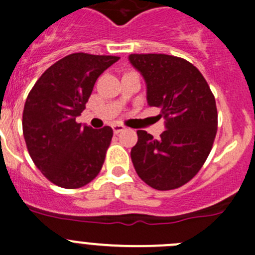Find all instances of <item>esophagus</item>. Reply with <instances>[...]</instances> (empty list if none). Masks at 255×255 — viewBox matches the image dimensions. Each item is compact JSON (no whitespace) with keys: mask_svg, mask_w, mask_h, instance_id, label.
Listing matches in <instances>:
<instances>
[{"mask_svg":"<svg viewBox=\"0 0 255 255\" xmlns=\"http://www.w3.org/2000/svg\"><path fill=\"white\" fill-rule=\"evenodd\" d=\"M113 130H114V134H119V132L125 130V126L120 125V124H115V125H113Z\"/></svg>","mask_w":255,"mask_h":255,"instance_id":"obj_1","label":"esophagus"}]
</instances>
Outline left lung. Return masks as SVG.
<instances>
[{
  "label": "left lung",
  "mask_w": 255,
  "mask_h": 255,
  "mask_svg": "<svg viewBox=\"0 0 255 255\" xmlns=\"http://www.w3.org/2000/svg\"><path fill=\"white\" fill-rule=\"evenodd\" d=\"M132 66L146 82L150 106L160 108L166 130L156 140L137 130L131 160L137 175L156 190L183 186L198 174L218 130L215 99L193 64L164 53H131Z\"/></svg>",
  "instance_id": "1"
}]
</instances>
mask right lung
<instances>
[{
	"label": "right lung",
	"mask_w": 255,
	"mask_h": 255,
	"mask_svg": "<svg viewBox=\"0 0 255 255\" xmlns=\"http://www.w3.org/2000/svg\"><path fill=\"white\" fill-rule=\"evenodd\" d=\"M120 57L77 52L48 67L31 89L22 130L31 159L55 185L77 189L94 180L105 161L113 129L76 123L98 77Z\"/></svg>",
	"instance_id": "obj_1"
}]
</instances>
